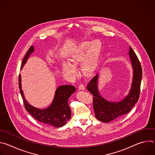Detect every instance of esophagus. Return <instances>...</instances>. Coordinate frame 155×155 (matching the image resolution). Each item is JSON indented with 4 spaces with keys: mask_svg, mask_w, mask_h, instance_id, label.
I'll list each match as a JSON object with an SVG mask.
<instances>
[{
    "mask_svg": "<svg viewBox=\"0 0 155 155\" xmlns=\"http://www.w3.org/2000/svg\"><path fill=\"white\" fill-rule=\"evenodd\" d=\"M79 90H84V86L83 84H80L79 85Z\"/></svg>",
    "mask_w": 155,
    "mask_h": 155,
    "instance_id": "esophagus-1",
    "label": "esophagus"
}]
</instances>
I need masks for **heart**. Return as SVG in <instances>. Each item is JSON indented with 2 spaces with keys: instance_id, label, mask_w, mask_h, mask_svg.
I'll return each instance as SVG.
<instances>
[{
  "instance_id": "obj_1",
  "label": "heart",
  "mask_w": 155,
  "mask_h": 155,
  "mask_svg": "<svg viewBox=\"0 0 155 155\" xmlns=\"http://www.w3.org/2000/svg\"><path fill=\"white\" fill-rule=\"evenodd\" d=\"M101 43L99 40L83 41L72 51L69 59L71 62L62 63L63 73L69 78L77 77V67L81 65L82 72L86 75H91L97 69L101 51Z\"/></svg>"
}]
</instances>
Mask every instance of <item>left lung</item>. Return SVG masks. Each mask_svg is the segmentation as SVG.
Here are the masks:
<instances>
[{
  "label": "left lung",
  "instance_id": "8db88e82",
  "mask_svg": "<svg viewBox=\"0 0 155 155\" xmlns=\"http://www.w3.org/2000/svg\"><path fill=\"white\" fill-rule=\"evenodd\" d=\"M129 56L133 75L130 90L122 100L118 102L108 101L100 94L98 87L99 74L93 78L87 86V90L93 96L95 117L101 121L108 123L127 114L139 100L142 76V67L137 56L130 47Z\"/></svg>",
  "mask_w": 155,
  "mask_h": 155
}]
</instances>
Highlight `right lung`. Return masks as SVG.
<instances>
[{"instance_id":"obj_1","label":"right lung","mask_w":155,"mask_h":155,"mask_svg":"<svg viewBox=\"0 0 155 155\" xmlns=\"http://www.w3.org/2000/svg\"><path fill=\"white\" fill-rule=\"evenodd\" d=\"M34 50V47L31 46L22 61L21 70ZM19 88L26 110L37 120L56 127H59L65 125L71 119V110L68 101L71 95L75 92L76 88L74 86L62 85L58 87L51 104L47 108L43 109L32 106L26 99L22 90L21 74L19 75Z\"/></svg>"}]
</instances>
